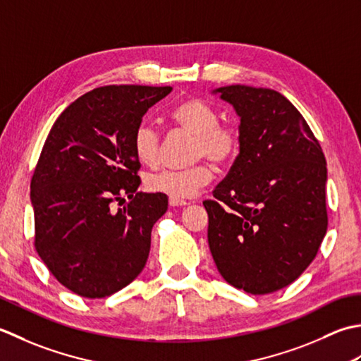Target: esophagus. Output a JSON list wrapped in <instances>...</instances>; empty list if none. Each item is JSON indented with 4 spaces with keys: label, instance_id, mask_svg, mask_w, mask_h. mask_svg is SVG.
I'll return each instance as SVG.
<instances>
[{
    "label": "esophagus",
    "instance_id": "esophagus-1",
    "mask_svg": "<svg viewBox=\"0 0 361 361\" xmlns=\"http://www.w3.org/2000/svg\"><path fill=\"white\" fill-rule=\"evenodd\" d=\"M168 202H170L171 207H182V205H187V201L178 200V197H170V200H168Z\"/></svg>",
    "mask_w": 361,
    "mask_h": 361
}]
</instances>
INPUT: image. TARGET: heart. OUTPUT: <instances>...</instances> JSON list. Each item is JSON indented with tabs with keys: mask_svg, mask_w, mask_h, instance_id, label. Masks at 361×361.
<instances>
[{
	"mask_svg": "<svg viewBox=\"0 0 361 361\" xmlns=\"http://www.w3.org/2000/svg\"><path fill=\"white\" fill-rule=\"evenodd\" d=\"M170 120L176 129L193 137L188 160L196 164L183 170H160L146 174L145 187L152 193L182 200L195 196L213 179V168L204 160H210L218 168L229 166L237 160L241 151V134L233 124L219 123L218 110L200 98H188L176 104L170 112ZM160 146V132L149 123H140L132 137L137 159L145 165L156 164Z\"/></svg>",
	"mask_w": 361,
	"mask_h": 361,
	"instance_id": "obj_1",
	"label": "heart"
}]
</instances>
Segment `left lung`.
Listing matches in <instances>:
<instances>
[{
    "instance_id": "8db88e82",
    "label": "left lung",
    "mask_w": 361,
    "mask_h": 361,
    "mask_svg": "<svg viewBox=\"0 0 361 361\" xmlns=\"http://www.w3.org/2000/svg\"><path fill=\"white\" fill-rule=\"evenodd\" d=\"M215 93L240 116L241 151L202 202L210 252L235 288L274 293L304 273L327 232L324 152L279 92L229 85Z\"/></svg>"
}]
</instances>
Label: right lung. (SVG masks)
I'll return each instance as SVG.
<instances>
[{
    "mask_svg": "<svg viewBox=\"0 0 361 361\" xmlns=\"http://www.w3.org/2000/svg\"><path fill=\"white\" fill-rule=\"evenodd\" d=\"M171 87L104 85L63 110L31 179L34 246L49 273L88 299L120 291L142 273L151 231L168 197L142 193L132 148L143 115ZM130 202L114 212L109 204Z\"/></svg>",
    "mask_w": 361,
    "mask_h": 361,
    "instance_id": "1",
    "label": "right lung"
}]
</instances>
